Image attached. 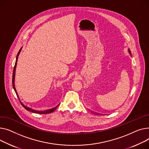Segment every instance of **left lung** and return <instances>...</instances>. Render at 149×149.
Wrapping results in <instances>:
<instances>
[{
	"label": "left lung",
	"instance_id": "1",
	"mask_svg": "<svg viewBox=\"0 0 149 149\" xmlns=\"http://www.w3.org/2000/svg\"><path fill=\"white\" fill-rule=\"evenodd\" d=\"M129 54L131 55V53H130V50H129Z\"/></svg>",
	"mask_w": 149,
	"mask_h": 149
}]
</instances>
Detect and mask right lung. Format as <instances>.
I'll return each instance as SVG.
<instances>
[{
  "instance_id": "right-lung-1",
  "label": "right lung",
  "mask_w": 149,
  "mask_h": 149,
  "mask_svg": "<svg viewBox=\"0 0 149 149\" xmlns=\"http://www.w3.org/2000/svg\"><path fill=\"white\" fill-rule=\"evenodd\" d=\"M21 49H22V48H21V49H20V50L19 51V52H18V54H17V57H16V61H15V65H14V67L13 73V79H12V82H13V88H14V91H15V93H16V94H17V97H18V98H19V96H18V94H17V93L16 90H15V85H14V79H15V68H16V65H17V59H18V56H19V54H20V51H21ZM19 101H20V103H21L22 105V106H23V107H24L26 110H27V111H31V112H33V113H40V114H45V113H51V112H54V111L56 109V108H57V107H55L54 108H52V109H48V110H46V111H36V110L32 109H31V108H29V107H27L24 106V104H23L20 102V99H19Z\"/></svg>"
}]
</instances>
